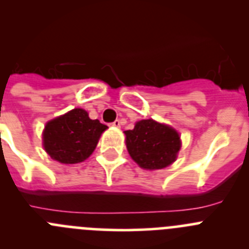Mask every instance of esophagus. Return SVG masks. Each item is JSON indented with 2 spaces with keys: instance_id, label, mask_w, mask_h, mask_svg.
<instances>
[{
  "instance_id": "obj_1",
  "label": "esophagus",
  "mask_w": 249,
  "mask_h": 249,
  "mask_svg": "<svg viewBox=\"0 0 249 249\" xmlns=\"http://www.w3.org/2000/svg\"><path fill=\"white\" fill-rule=\"evenodd\" d=\"M110 125L114 127H120V120H115V122L110 123Z\"/></svg>"
}]
</instances>
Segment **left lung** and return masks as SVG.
Segmentation results:
<instances>
[{"label": "left lung", "mask_w": 249, "mask_h": 249, "mask_svg": "<svg viewBox=\"0 0 249 249\" xmlns=\"http://www.w3.org/2000/svg\"><path fill=\"white\" fill-rule=\"evenodd\" d=\"M124 132L130 156L142 168L161 169L176 161L180 138L168 125L152 119L141 120Z\"/></svg>", "instance_id": "8db88e82"}]
</instances>
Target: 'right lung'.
Masks as SVG:
<instances>
[{
	"mask_svg": "<svg viewBox=\"0 0 249 249\" xmlns=\"http://www.w3.org/2000/svg\"><path fill=\"white\" fill-rule=\"evenodd\" d=\"M107 125L92 120L83 109H72L46 124L44 148L60 163H78L92 155Z\"/></svg>",
	"mask_w": 249,
	"mask_h": 249,
	"instance_id": "obj_1",
	"label": "right lung"
}]
</instances>
